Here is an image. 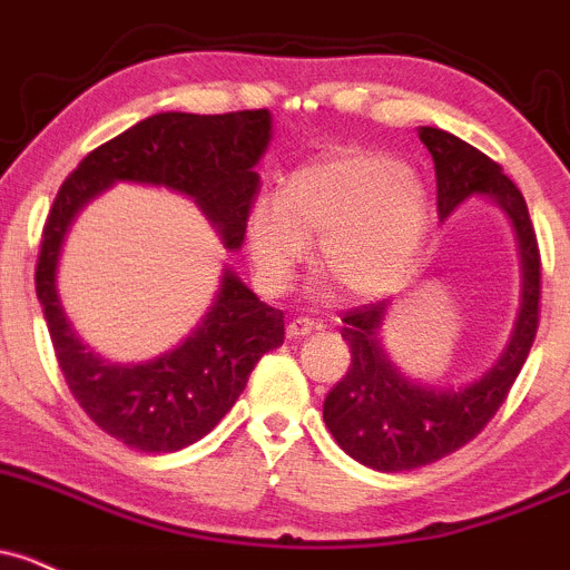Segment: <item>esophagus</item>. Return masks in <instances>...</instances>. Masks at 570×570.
<instances>
[{
    "instance_id": "esophagus-1",
    "label": "esophagus",
    "mask_w": 570,
    "mask_h": 570,
    "mask_svg": "<svg viewBox=\"0 0 570 570\" xmlns=\"http://www.w3.org/2000/svg\"><path fill=\"white\" fill-rule=\"evenodd\" d=\"M314 331H317V322L308 320V317H295V320H289V325H286V336L289 338L312 336Z\"/></svg>"
}]
</instances>
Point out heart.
Returning a JSON list of instances; mask_svg holds the SVG:
<instances>
[{"instance_id": "b5f03b06", "label": "heart", "mask_w": 570, "mask_h": 570, "mask_svg": "<svg viewBox=\"0 0 570 570\" xmlns=\"http://www.w3.org/2000/svg\"><path fill=\"white\" fill-rule=\"evenodd\" d=\"M428 198L419 176L389 154L342 148L292 170L281 193H258L245 239L258 281L281 292L320 234V267L353 297L394 289L422 248Z\"/></svg>"}]
</instances>
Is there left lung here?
Returning <instances> with one entry per match:
<instances>
[{
    "label": "left lung",
    "instance_id": "1",
    "mask_svg": "<svg viewBox=\"0 0 570 570\" xmlns=\"http://www.w3.org/2000/svg\"><path fill=\"white\" fill-rule=\"evenodd\" d=\"M419 140L435 165L439 217L469 195L497 200L513 220L524 262V297L513 338L491 372L458 392L416 386L394 370L377 342L386 301L344 314L342 338L350 370L322 405V419L350 458L377 471H411L452 455L485 430L508 400L534 342L540 322V250L521 189L491 157L444 129L422 126Z\"/></svg>",
    "mask_w": 570,
    "mask_h": 570
}]
</instances>
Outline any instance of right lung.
<instances>
[{
  "mask_svg": "<svg viewBox=\"0 0 570 570\" xmlns=\"http://www.w3.org/2000/svg\"><path fill=\"white\" fill-rule=\"evenodd\" d=\"M267 142V109L159 112L94 148L51 204L40 237L36 292L57 366L79 407L131 450L176 452L204 439L245 392L258 358L284 342V312L258 301L226 269L215 306L187 342L148 364H107L85 350L57 301L55 267L62 237L77 212L109 184L142 181L195 198L228 248H239L248 206L258 193L253 165Z\"/></svg>",
  "mask_w": 570,
  "mask_h": 570,
  "instance_id": "obj_1",
  "label": "right lung"
}]
</instances>
